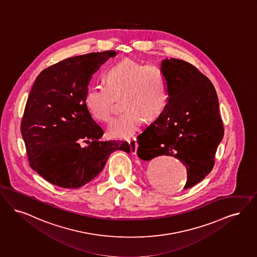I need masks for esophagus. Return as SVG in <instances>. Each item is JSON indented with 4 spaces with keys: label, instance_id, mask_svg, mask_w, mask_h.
Listing matches in <instances>:
<instances>
[{
    "label": "esophagus",
    "instance_id": "34e87169",
    "mask_svg": "<svg viewBox=\"0 0 257 257\" xmlns=\"http://www.w3.org/2000/svg\"><path fill=\"white\" fill-rule=\"evenodd\" d=\"M128 144H129V146H130V149H131V152L133 153V154H136L137 153V150H138V142H137V137H132V138H130L128 141Z\"/></svg>",
    "mask_w": 257,
    "mask_h": 257
}]
</instances>
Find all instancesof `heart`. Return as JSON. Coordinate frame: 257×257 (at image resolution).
I'll list each match as a JSON object with an SVG mask.
<instances>
[{"instance_id": "heart-1", "label": "heart", "mask_w": 257, "mask_h": 257, "mask_svg": "<svg viewBox=\"0 0 257 257\" xmlns=\"http://www.w3.org/2000/svg\"><path fill=\"white\" fill-rule=\"evenodd\" d=\"M105 86H94L85 95V106L92 118L107 123L113 104L121 97L124 111L109 127L114 138H126L146 119L157 118L168 102V79L160 66L123 59L111 66L103 76Z\"/></svg>"}]
</instances>
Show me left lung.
Wrapping results in <instances>:
<instances>
[{
    "instance_id": "left-lung-1",
    "label": "left lung",
    "mask_w": 257,
    "mask_h": 257,
    "mask_svg": "<svg viewBox=\"0 0 257 257\" xmlns=\"http://www.w3.org/2000/svg\"><path fill=\"white\" fill-rule=\"evenodd\" d=\"M168 79L164 112L138 137V156L149 161L172 156L187 171L185 189L201 182L214 166L224 125L213 84L194 65L181 59L162 62Z\"/></svg>"
}]
</instances>
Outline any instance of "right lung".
I'll return each instance as SVG.
<instances>
[{"instance_id":"add662e5","label":"right lung","mask_w":257,"mask_h":257,"mask_svg":"<svg viewBox=\"0 0 257 257\" xmlns=\"http://www.w3.org/2000/svg\"><path fill=\"white\" fill-rule=\"evenodd\" d=\"M114 51L92 52L42 71L31 88L21 122L31 168L52 185L78 188L102 171L115 150L130 153L127 142H102L85 95L92 74ZM83 141L88 145L80 146Z\"/></svg>"}]
</instances>
